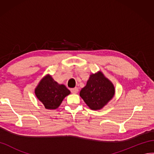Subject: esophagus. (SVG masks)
Segmentation results:
<instances>
[{
  "instance_id": "34e87169",
  "label": "esophagus",
  "mask_w": 154,
  "mask_h": 154,
  "mask_svg": "<svg viewBox=\"0 0 154 154\" xmlns=\"http://www.w3.org/2000/svg\"><path fill=\"white\" fill-rule=\"evenodd\" d=\"M70 91H71L72 93H74V94H76L78 92V87H74V88H72V89H70Z\"/></svg>"
}]
</instances>
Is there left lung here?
I'll use <instances>...</instances> for the list:
<instances>
[{
    "label": "left lung",
    "instance_id": "8db88e82",
    "mask_svg": "<svg viewBox=\"0 0 154 154\" xmlns=\"http://www.w3.org/2000/svg\"><path fill=\"white\" fill-rule=\"evenodd\" d=\"M115 87L112 82L98 71L90 75L86 85L80 92V96L93 110L100 109L113 98Z\"/></svg>",
    "mask_w": 154,
    "mask_h": 154
}]
</instances>
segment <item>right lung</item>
<instances>
[{
	"mask_svg": "<svg viewBox=\"0 0 154 154\" xmlns=\"http://www.w3.org/2000/svg\"><path fill=\"white\" fill-rule=\"evenodd\" d=\"M70 93L65 85L58 84L49 74L41 79L35 89L37 98L48 109H57Z\"/></svg>",
	"mask_w": 154,
	"mask_h": 154,
	"instance_id": "obj_1",
	"label": "right lung"
}]
</instances>
